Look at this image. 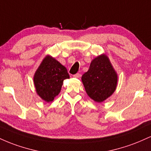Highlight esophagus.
Here are the masks:
<instances>
[{
    "instance_id": "obj_1",
    "label": "esophagus",
    "mask_w": 151,
    "mask_h": 151,
    "mask_svg": "<svg viewBox=\"0 0 151 151\" xmlns=\"http://www.w3.org/2000/svg\"><path fill=\"white\" fill-rule=\"evenodd\" d=\"M80 74H79V73H77V74H74L73 75V77H74V78H79L80 77Z\"/></svg>"
}]
</instances>
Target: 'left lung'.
Listing matches in <instances>:
<instances>
[{
  "label": "left lung",
  "instance_id": "8db88e82",
  "mask_svg": "<svg viewBox=\"0 0 151 151\" xmlns=\"http://www.w3.org/2000/svg\"><path fill=\"white\" fill-rule=\"evenodd\" d=\"M88 96L96 102H101L115 91L117 74L109 58L104 55L92 60L89 69L81 77Z\"/></svg>",
  "mask_w": 151,
  "mask_h": 151
}]
</instances>
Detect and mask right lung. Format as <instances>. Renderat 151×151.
I'll list each match as a JSON object with an SVG mask.
<instances>
[{
	"instance_id": "1",
	"label": "right lung",
	"mask_w": 151,
	"mask_h": 151,
	"mask_svg": "<svg viewBox=\"0 0 151 151\" xmlns=\"http://www.w3.org/2000/svg\"><path fill=\"white\" fill-rule=\"evenodd\" d=\"M67 69L52 57L47 56L34 76L37 94L47 102L53 101L61 91L63 81L69 79Z\"/></svg>"
}]
</instances>
